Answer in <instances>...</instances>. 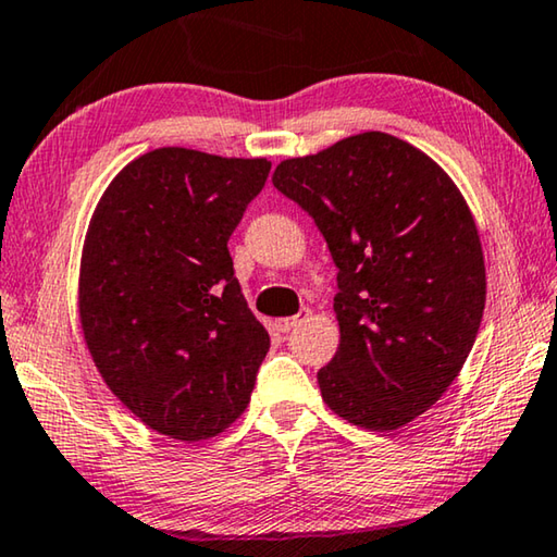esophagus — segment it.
<instances>
[{"label":"esophagus","mask_w":557,"mask_h":557,"mask_svg":"<svg viewBox=\"0 0 557 557\" xmlns=\"http://www.w3.org/2000/svg\"><path fill=\"white\" fill-rule=\"evenodd\" d=\"M308 315H311V311H308V308H304V311H300L298 315H290V318H278V321H276V327H278L281 333H288V331H294V327H296L298 323H304Z\"/></svg>","instance_id":"obj_1"}]
</instances>
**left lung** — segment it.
Here are the masks:
<instances>
[{
    "label": "left lung",
    "mask_w": 557,
    "mask_h": 557,
    "mask_svg": "<svg viewBox=\"0 0 557 557\" xmlns=\"http://www.w3.org/2000/svg\"><path fill=\"white\" fill-rule=\"evenodd\" d=\"M271 180L338 267L341 345L318 370L323 403L364 430H399L457 380L484 315L467 199L430 154L380 131L284 160Z\"/></svg>",
    "instance_id": "left-lung-1"
}]
</instances>
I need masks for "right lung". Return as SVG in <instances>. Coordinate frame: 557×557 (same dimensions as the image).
Listing matches in <instances>:
<instances>
[{
    "mask_svg": "<svg viewBox=\"0 0 557 557\" xmlns=\"http://www.w3.org/2000/svg\"><path fill=\"white\" fill-rule=\"evenodd\" d=\"M269 170L267 158L160 148L117 172L90 216L78 276L90 358L170 440H209L236 422L269 352L226 249Z\"/></svg>",
    "mask_w": 557,
    "mask_h": 557,
    "instance_id": "add662e5",
    "label": "right lung"
}]
</instances>
